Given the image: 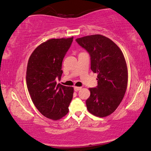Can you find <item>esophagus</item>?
Returning a JSON list of instances; mask_svg holds the SVG:
<instances>
[{"mask_svg": "<svg viewBox=\"0 0 151 151\" xmlns=\"http://www.w3.org/2000/svg\"><path fill=\"white\" fill-rule=\"evenodd\" d=\"M81 88H82L81 87H77V86H75V87H74V90H75V92L78 91V90H81Z\"/></svg>", "mask_w": 151, "mask_h": 151, "instance_id": "1", "label": "esophagus"}]
</instances>
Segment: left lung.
<instances>
[{"mask_svg": "<svg viewBox=\"0 0 151 151\" xmlns=\"http://www.w3.org/2000/svg\"><path fill=\"white\" fill-rule=\"evenodd\" d=\"M76 42L89 53L90 68L98 74V86L89 88L88 110L96 116H108L119 106L127 89L128 73L124 55L113 41L102 35H88Z\"/></svg>", "mask_w": 151, "mask_h": 151, "instance_id": "1", "label": "left lung"}]
</instances>
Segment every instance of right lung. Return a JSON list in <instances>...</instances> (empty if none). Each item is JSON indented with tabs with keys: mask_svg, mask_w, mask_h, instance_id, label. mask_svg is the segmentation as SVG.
<instances>
[{
	"mask_svg": "<svg viewBox=\"0 0 151 151\" xmlns=\"http://www.w3.org/2000/svg\"><path fill=\"white\" fill-rule=\"evenodd\" d=\"M73 37L51 39L42 43L30 55L26 84L33 103L41 114L58 120L68 114L74 89L57 84L63 73L62 62Z\"/></svg>",
	"mask_w": 151,
	"mask_h": 151,
	"instance_id": "1",
	"label": "right lung"
}]
</instances>
